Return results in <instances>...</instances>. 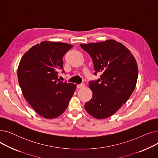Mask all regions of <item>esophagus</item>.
Segmentation results:
<instances>
[{"instance_id": "34e87169", "label": "esophagus", "mask_w": 158, "mask_h": 158, "mask_svg": "<svg viewBox=\"0 0 158 158\" xmlns=\"http://www.w3.org/2000/svg\"><path fill=\"white\" fill-rule=\"evenodd\" d=\"M85 86V84H80V85H77V88H82Z\"/></svg>"}]
</instances>
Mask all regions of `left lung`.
<instances>
[{"label": "left lung", "mask_w": 158, "mask_h": 158, "mask_svg": "<svg viewBox=\"0 0 158 158\" xmlns=\"http://www.w3.org/2000/svg\"><path fill=\"white\" fill-rule=\"evenodd\" d=\"M80 46L92 57L95 76L101 73L100 79L89 82L93 95L85 108L96 118H106L117 112L133 92L138 79L136 60L129 49L113 40Z\"/></svg>", "instance_id": "left-lung-1"}]
</instances>
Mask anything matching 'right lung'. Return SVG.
<instances>
[{
  "mask_svg": "<svg viewBox=\"0 0 158 158\" xmlns=\"http://www.w3.org/2000/svg\"><path fill=\"white\" fill-rule=\"evenodd\" d=\"M72 47L65 43L43 41L31 47L20 60L18 80L23 97L44 118L60 116L76 89V85L61 81L57 76L63 69L64 55Z\"/></svg>",
  "mask_w": 158,
  "mask_h": 158,
  "instance_id": "add662e5",
  "label": "right lung"
}]
</instances>
